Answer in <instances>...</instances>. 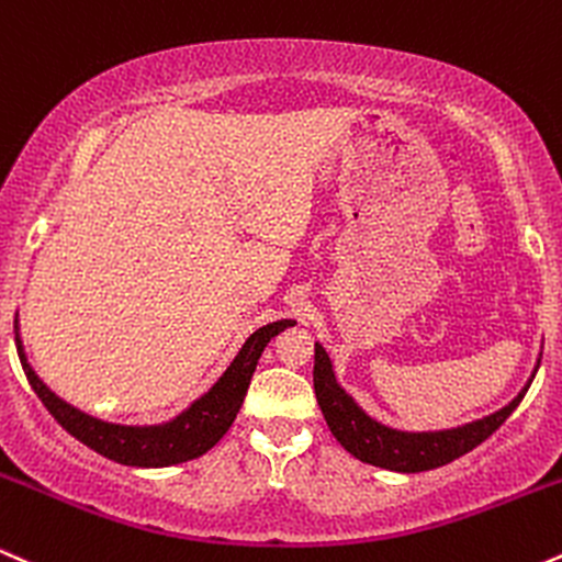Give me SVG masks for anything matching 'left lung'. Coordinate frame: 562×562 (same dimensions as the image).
Returning <instances> with one entry per match:
<instances>
[{
    "mask_svg": "<svg viewBox=\"0 0 562 562\" xmlns=\"http://www.w3.org/2000/svg\"><path fill=\"white\" fill-rule=\"evenodd\" d=\"M539 360L533 366L531 379L518 392V397H513L497 413L463 426L437 428V431H405V428L386 426L375 420L373 415H368L358 405V400L336 381L334 362L321 341H315L313 384L323 418H326L336 441L349 454H355V458L368 465L386 468V471L420 473L452 463V460L463 458L465 452L476 450L481 441L490 439L510 418V413L520 405L524 394L529 392L533 375L539 371Z\"/></svg>",
    "mask_w": 562,
    "mask_h": 562,
    "instance_id": "1",
    "label": "left lung"
}]
</instances>
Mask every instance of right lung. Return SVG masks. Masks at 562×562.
Listing matches in <instances>:
<instances>
[{
	"label": "right lung",
	"mask_w": 562,
	"mask_h": 562,
	"mask_svg": "<svg viewBox=\"0 0 562 562\" xmlns=\"http://www.w3.org/2000/svg\"><path fill=\"white\" fill-rule=\"evenodd\" d=\"M289 326H296V321L283 318L268 326L257 328L244 341L231 366L221 373L202 397H196L189 407L162 424H115V420L97 418V415L81 411V407L65 402L59 394L52 392L49 386L38 379L25 355L23 339H20V321L15 315V347L20 366H23L29 384L36 392V397L44 402V407L55 415V420L70 437L83 441L86 447L115 460L121 465L136 468H168L187 463L213 450L223 434L234 424L244 397H247L249 381L260 360L262 349L270 345L273 336L286 331Z\"/></svg>",
	"instance_id": "1"
}]
</instances>
